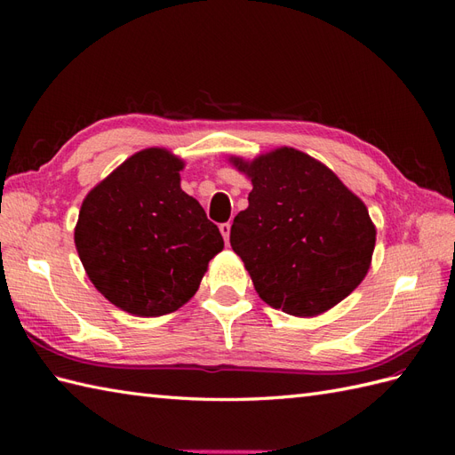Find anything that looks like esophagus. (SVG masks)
I'll return each instance as SVG.
<instances>
[{
    "instance_id": "esophagus-1",
    "label": "esophagus",
    "mask_w": 455,
    "mask_h": 455,
    "mask_svg": "<svg viewBox=\"0 0 455 455\" xmlns=\"http://www.w3.org/2000/svg\"><path fill=\"white\" fill-rule=\"evenodd\" d=\"M229 231H231V224H229V222L220 224V233H222V237H224L226 244H229Z\"/></svg>"
}]
</instances>
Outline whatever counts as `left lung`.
Segmentation results:
<instances>
[{
	"instance_id": "1",
	"label": "left lung",
	"mask_w": 455,
	"mask_h": 455,
	"mask_svg": "<svg viewBox=\"0 0 455 455\" xmlns=\"http://www.w3.org/2000/svg\"><path fill=\"white\" fill-rule=\"evenodd\" d=\"M252 182L231 249L275 309L315 316L363 283L376 246L366 204L326 164L294 148L229 159Z\"/></svg>"
}]
</instances>
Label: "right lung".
Masks as SVG:
<instances>
[{"label": "right lung", "instance_id": "obj_1", "mask_svg": "<svg viewBox=\"0 0 455 455\" xmlns=\"http://www.w3.org/2000/svg\"><path fill=\"white\" fill-rule=\"evenodd\" d=\"M184 161L148 148L94 186L81 204L76 249L108 301L139 316L176 311L224 249L220 229L180 188Z\"/></svg>", "mask_w": 455, "mask_h": 455}]
</instances>
